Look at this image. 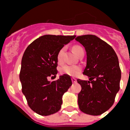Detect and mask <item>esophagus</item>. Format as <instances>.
Masks as SVG:
<instances>
[{
	"instance_id": "esophagus-1",
	"label": "esophagus",
	"mask_w": 130,
	"mask_h": 130,
	"mask_svg": "<svg viewBox=\"0 0 130 130\" xmlns=\"http://www.w3.org/2000/svg\"><path fill=\"white\" fill-rule=\"evenodd\" d=\"M71 80H72V83H76V78H72Z\"/></svg>"
}]
</instances>
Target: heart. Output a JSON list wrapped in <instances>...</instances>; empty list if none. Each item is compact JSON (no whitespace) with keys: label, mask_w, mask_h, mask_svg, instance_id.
<instances>
[{"label":"heart","mask_w":130,"mask_h":130,"mask_svg":"<svg viewBox=\"0 0 130 130\" xmlns=\"http://www.w3.org/2000/svg\"><path fill=\"white\" fill-rule=\"evenodd\" d=\"M73 50L75 54L78 55L82 50H84L83 48L80 46L76 45L73 47ZM65 48H62L59 50L57 54V60L58 62H62L64 56ZM60 72L62 74H66L70 76H76L81 72V67L78 65H72V64H65L60 69Z\"/></svg>","instance_id":"obj_1"}]
</instances>
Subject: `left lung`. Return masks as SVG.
Instances as JSON below:
<instances>
[{
  "mask_svg": "<svg viewBox=\"0 0 130 130\" xmlns=\"http://www.w3.org/2000/svg\"><path fill=\"white\" fill-rule=\"evenodd\" d=\"M85 48L86 66L83 74L89 80H77L82 87L78 95L80 110L98 116L109 110L120 90L121 70L118 58L111 46L95 35L75 38Z\"/></svg>",
  "mask_w": 130,
  "mask_h": 130,
  "instance_id": "obj_1",
  "label": "left lung"
}]
</instances>
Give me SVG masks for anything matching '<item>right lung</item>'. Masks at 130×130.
Masks as SVG:
<instances>
[{"mask_svg":"<svg viewBox=\"0 0 130 130\" xmlns=\"http://www.w3.org/2000/svg\"><path fill=\"white\" fill-rule=\"evenodd\" d=\"M76 37L62 35H44L33 41L22 56L20 80L22 92L29 107L41 116L57 112L62 104V96L72 84L70 76L63 74L55 81L58 71L59 50Z\"/></svg>","mask_w":130,"mask_h":130,"instance_id":"obj_1","label":"right lung"}]
</instances>
